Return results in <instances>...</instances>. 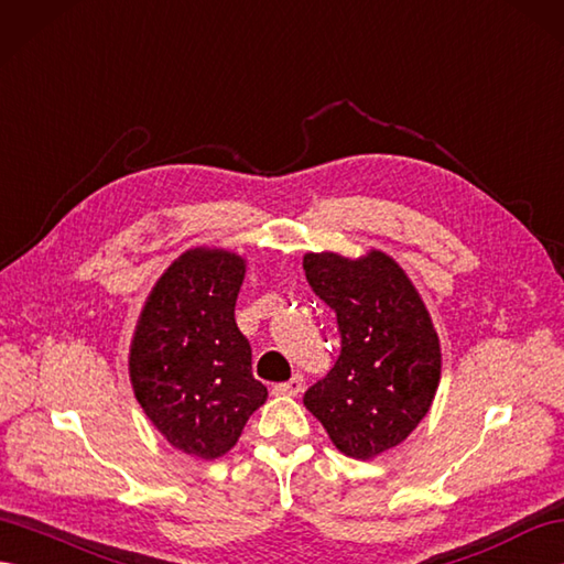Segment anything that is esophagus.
Wrapping results in <instances>:
<instances>
[{"mask_svg":"<svg viewBox=\"0 0 564 564\" xmlns=\"http://www.w3.org/2000/svg\"><path fill=\"white\" fill-rule=\"evenodd\" d=\"M301 390H304V378L301 376H294L292 380L274 386V394H280V397H296Z\"/></svg>","mask_w":564,"mask_h":564,"instance_id":"esophagus-1","label":"esophagus"}]
</instances>
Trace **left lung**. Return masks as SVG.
I'll use <instances>...</instances> for the list:
<instances>
[{
	"label": "left lung",
	"instance_id": "8db88e82",
	"mask_svg": "<svg viewBox=\"0 0 564 564\" xmlns=\"http://www.w3.org/2000/svg\"><path fill=\"white\" fill-rule=\"evenodd\" d=\"M311 290L337 315L339 356L304 404L354 459L404 443L441 382V339L406 272L382 251L306 253Z\"/></svg>",
	"mask_w": 564,
	"mask_h": 564
}]
</instances>
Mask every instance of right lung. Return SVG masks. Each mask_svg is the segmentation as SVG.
<instances>
[{"label": "right lung", "instance_id": "add662e5", "mask_svg": "<svg viewBox=\"0 0 564 564\" xmlns=\"http://www.w3.org/2000/svg\"><path fill=\"white\" fill-rule=\"evenodd\" d=\"M246 260L191 249L164 270L135 325L129 373L145 416L198 459L237 445L268 388L251 373V345L235 321Z\"/></svg>", "mask_w": 564, "mask_h": 564}]
</instances>
